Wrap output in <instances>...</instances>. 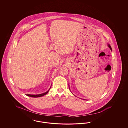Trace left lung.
<instances>
[{"label":"left lung","instance_id":"obj_1","mask_svg":"<svg viewBox=\"0 0 128 128\" xmlns=\"http://www.w3.org/2000/svg\"><path fill=\"white\" fill-rule=\"evenodd\" d=\"M108 47L110 48V49L111 50H112V48H111V46H110V44H108Z\"/></svg>","mask_w":128,"mask_h":128}]
</instances>
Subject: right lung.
Here are the masks:
<instances>
[{
    "label": "right lung",
    "mask_w": 128,
    "mask_h": 128,
    "mask_svg": "<svg viewBox=\"0 0 128 128\" xmlns=\"http://www.w3.org/2000/svg\"><path fill=\"white\" fill-rule=\"evenodd\" d=\"M50 88H51V87H50ZM49 89L46 92H44V93L42 94H35V95H34V94H26V96H30V97H32V98H39V97H41V96H44V95L47 94L48 92Z\"/></svg>",
    "instance_id": "add662e5"
}]
</instances>
